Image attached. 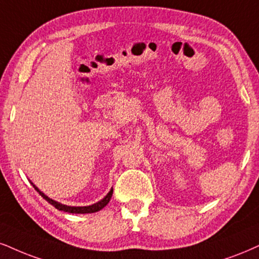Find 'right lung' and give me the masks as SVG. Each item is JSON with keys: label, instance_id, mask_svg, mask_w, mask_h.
<instances>
[{"label": "right lung", "instance_id": "right-lung-1", "mask_svg": "<svg viewBox=\"0 0 259 259\" xmlns=\"http://www.w3.org/2000/svg\"><path fill=\"white\" fill-rule=\"evenodd\" d=\"M32 185H33V184H32ZM33 187H34V190H36L37 192L39 193L40 196L43 197L48 203H50V204H52V205L55 206L57 210H61V211L69 212V213H91V212L100 211L101 209H103V207L107 205L108 203H109L110 198H111V196H113V188H111V190L109 191V193H108L107 196L103 198V199L100 200V202H98V203L92 204V205H89V206H67V205H65V204L57 203V202H55V200L50 199V198L47 197L43 192H40V191L38 190V188L34 186V185H33Z\"/></svg>", "mask_w": 259, "mask_h": 259}]
</instances>
